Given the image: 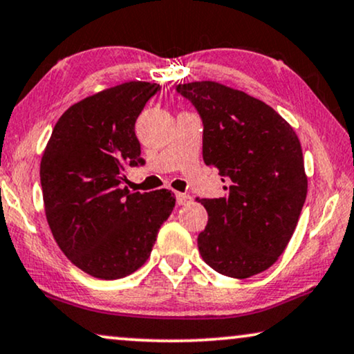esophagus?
<instances>
[{"label":"esophagus","mask_w":354,"mask_h":354,"mask_svg":"<svg viewBox=\"0 0 354 354\" xmlns=\"http://www.w3.org/2000/svg\"><path fill=\"white\" fill-rule=\"evenodd\" d=\"M189 202H191L189 194H181V192H178V194H176V204L178 205H187Z\"/></svg>","instance_id":"obj_1"}]
</instances>
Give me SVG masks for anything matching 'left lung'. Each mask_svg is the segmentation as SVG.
<instances>
[{"label": "left lung", "mask_w": 354, "mask_h": 354, "mask_svg": "<svg viewBox=\"0 0 354 354\" xmlns=\"http://www.w3.org/2000/svg\"><path fill=\"white\" fill-rule=\"evenodd\" d=\"M199 113L202 157L226 194L201 199L209 214L197 246L221 275L249 279L277 262L293 236L308 194L303 150L293 128L257 98L218 82L176 86Z\"/></svg>", "instance_id": "left-lung-1"}]
</instances>
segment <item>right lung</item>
<instances>
[{
	"mask_svg": "<svg viewBox=\"0 0 354 354\" xmlns=\"http://www.w3.org/2000/svg\"><path fill=\"white\" fill-rule=\"evenodd\" d=\"M158 84L124 82L74 103L55 124L40 163L45 214L64 256L88 275L116 280L142 267L174 207L168 189L131 192L144 165L136 120Z\"/></svg>",
	"mask_w": 354,
	"mask_h": 354,
	"instance_id": "obj_1",
	"label": "right lung"
}]
</instances>
